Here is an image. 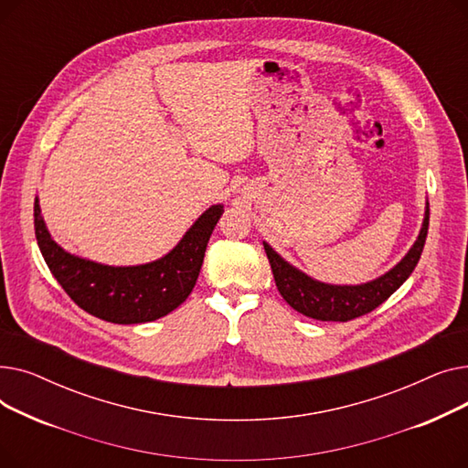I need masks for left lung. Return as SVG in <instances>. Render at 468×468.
Returning a JSON list of instances; mask_svg holds the SVG:
<instances>
[{"label":"left lung","mask_w":468,"mask_h":468,"mask_svg":"<svg viewBox=\"0 0 468 468\" xmlns=\"http://www.w3.org/2000/svg\"><path fill=\"white\" fill-rule=\"evenodd\" d=\"M427 231L429 201L425 205L421 231L417 235L408 254L395 267L388 269L385 275L362 284L321 282L300 271L298 267L288 263L279 252L269 247L265 240L263 249L269 258V263H271V271L281 296L292 309H296L298 313L309 318H316V321L347 323L379 307L385 300L390 298V293H395L406 282V279L413 273L417 261L421 258Z\"/></svg>","instance_id":"left-lung-1"}]
</instances>
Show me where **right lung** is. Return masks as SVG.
<instances>
[{"label":"right lung","instance_id":"obj_1","mask_svg":"<svg viewBox=\"0 0 468 468\" xmlns=\"http://www.w3.org/2000/svg\"><path fill=\"white\" fill-rule=\"evenodd\" d=\"M221 214L224 205H212L175 249L142 265H106L66 252L48 233L37 197L34 228L45 263L83 311L113 324H142L157 321L187 300Z\"/></svg>","mask_w":468,"mask_h":468}]
</instances>
